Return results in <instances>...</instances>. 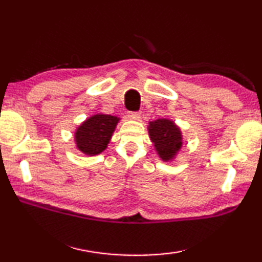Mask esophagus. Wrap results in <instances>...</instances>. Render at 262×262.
<instances>
[{
    "mask_svg": "<svg viewBox=\"0 0 262 262\" xmlns=\"http://www.w3.org/2000/svg\"><path fill=\"white\" fill-rule=\"evenodd\" d=\"M128 117H129V119H132V120H140L141 112H130L128 114Z\"/></svg>",
    "mask_w": 262,
    "mask_h": 262,
    "instance_id": "obj_1",
    "label": "esophagus"
}]
</instances>
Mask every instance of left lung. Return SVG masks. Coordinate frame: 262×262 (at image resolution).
I'll return each instance as SVG.
<instances>
[{
	"mask_svg": "<svg viewBox=\"0 0 262 262\" xmlns=\"http://www.w3.org/2000/svg\"><path fill=\"white\" fill-rule=\"evenodd\" d=\"M148 132L155 149L164 162L172 161L183 147L180 128L172 120L157 119L150 121Z\"/></svg>",
	"mask_w": 262,
	"mask_h": 262,
	"instance_id": "left-lung-1",
	"label": "left lung"
}]
</instances>
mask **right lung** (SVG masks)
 <instances>
[{
	"label": "right lung",
	"mask_w": 262,
	"mask_h": 262,
	"mask_svg": "<svg viewBox=\"0 0 262 262\" xmlns=\"http://www.w3.org/2000/svg\"><path fill=\"white\" fill-rule=\"evenodd\" d=\"M120 119L108 114L92 115L75 132L76 147L88 156H96L107 148Z\"/></svg>",
	"instance_id": "right-lung-1"
}]
</instances>
